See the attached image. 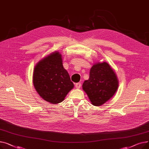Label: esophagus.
I'll return each mask as SVG.
<instances>
[{
    "label": "esophagus",
    "mask_w": 149,
    "mask_h": 149,
    "mask_svg": "<svg viewBox=\"0 0 149 149\" xmlns=\"http://www.w3.org/2000/svg\"><path fill=\"white\" fill-rule=\"evenodd\" d=\"M75 88L77 89H80L81 88V83H77L75 84Z\"/></svg>",
    "instance_id": "esophagus-1"
}]
</instances>
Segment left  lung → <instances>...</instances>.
I'll list each match as a JSON object with an SVG mask.
<instances>
[{
    "mask_svg": "<svg viewBox=\"0 0 149 149\" xmlns=\"http://www.w3.org/2000/svg\"><path fill=\"white\" fill-rule=\"evenodd\" d=\"M89 75L83 84V89L92 104L100 106L114 95L118 88V79L112 67L105 61L93 65Z\"/></svg>",
    "mask_w": 149,
    "mask_h": 149,
    "instance_id": "8db88e82",
    "label": "left lung"
}]
</instances>
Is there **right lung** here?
Segmentation results:
<instances>
[{
    "label": "right lung",
    "mask_w": 149,
    "mask_h": 149,
    "mask_svg": "<svg viewBox=\"0 0 149 149\" xmlns=\"http://www.w3.org/2000/svg\"><path fill=\"white\" fill-rule=\"evenodd\" d=\"M33 82L39 95L54 104L62 102L74 86L58 51L49 54L36 65Z\"/></svg>",
    "instance_id": "1"
}]
</instances>
